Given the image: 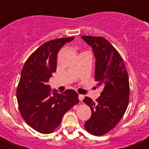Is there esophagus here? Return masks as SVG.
<instances>
[{
  "label": "esophagus",
  "instance_id": "obj_1",
  "mask_svg": "<svg viewBox=\"0 0 149 149\" xmlns=\"http://www.w3.org/2000/svg\"><path fill=\"white\" fill-rule=\"evenodd\" d=\"M78 99H79V100H80V101L81 102V101L84 100V95H79Z\"/></svg>",
  "mask_w": 149,
  "mask_h": 149
}]
</instances>
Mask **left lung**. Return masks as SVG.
I'll use <instances>...</instances> for the list:
<instances>
[{
  "label": "left lung",
  "instance_id": "8db88e82",
  "mask_svg": "<svg viewBox=\"0 0 149 149\" xmlns=\"http://www.w3.org/2000/svg\"><path fill=\"white\" fill-rule=\"evenodd\" d=\"M95 57V79L103 91L96 101L86 97L83 102L91 109L84 127L96 136L107 134L125 114L129 103L130 85L124 60L109 40L102 36H82Z\"/></svg>",
  "mask_w": 149,
  "mask_h": 149
}]
</instances>
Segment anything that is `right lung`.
Instances as JSON below:
<instances>
[{"instance_id": "obj_1", "label": "right lung", "mask_w": 149, "mask_h": 149, "mask_svg": "<svg viewBox=\"0 0 149 149\" xmlns=\"http://www.w3.org/2000/svg\"><path fill=\"white\" fill-rule=\"evenodd\" d=\"M73 36L44 43L24 63L17 88L19 112L28 125L41 134H50L60 125L63 115L79 103L73 90L50 92L49 79L56 71L57 54Z\"/></svg>"}]
</instances>
